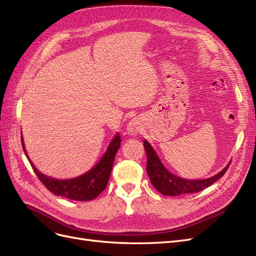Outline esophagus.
<instances>
[{
    "label": "esophagus",
    "instance_id": "obj_1",
    "mask_svg": "<svg viewBox=\"0 0 256 256\" xmlns=\"http://www.w3.org/2000/svg\"><path fill=\"white\" fill-rule=\"evenodd\" d=\"M128 130H129V132H130L131 134H136L138 132V131L141 130V125H140V124H138V120H134L132 122H131L129 124Z\"/></svg>",
    "mask_w": 256,
    "mask_h": 256
}]
</instances>
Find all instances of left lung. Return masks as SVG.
I'll return each instance as SVG.
<instances>
[{"mask_svg":"<svg viewBox=\"0 0 256 256\" xmlns=\"http://www.w3.org/2000/svg\"><path fill=\"white\" fill-rule=\"evenodd\" d=\"M144 148L147 157V174H148L154 187L164 196H177L180 194H190V193L202 191L226 174L230 166V164H228V166L224 168L220 173L214 175V177L207 178V180H188L170 173L164 166V164H161L157 154H154L152 147L147 141H144Z\"/></svg>","mask_w":256,"mask_h":256,"instance_id":"8db88e82","label":"left lung"}]
</instances>
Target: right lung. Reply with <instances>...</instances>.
I'll list each match as a JSON object with an SVG mask.
<instances>
[{"label":"right lung","mask_w":256,"mask_h":256,"mask_svg":"<svg viewBox=\"0 0 256 256\" xmlns=\"http://www.w3.org/2000/svg\"><path fill=\"white\" fill-rule=\"evenodd\" d=\"M21 142H22L23 150H24L26 154L22 138H21ZM120 143H122L120 138V134H118L113 138V141L111 142L109 147H108V150L104 154L102 160L98 162V164L95 168H92L86 174H84L80 177L74 178V180H54L52 177L42 174L38 170H36V168L30 161V164L32 166L35 174L37 175L38 178H40L42 184L49 191L54 193V194H56L58 196H63L66 198L85 202V200H90L96 198L100 193L106 189L108 182H109V177L112 171V168H113L115 154H116V152H118L120 148Z\"/></svg>","instance_id":"right-lung-1"}]
</instances>
